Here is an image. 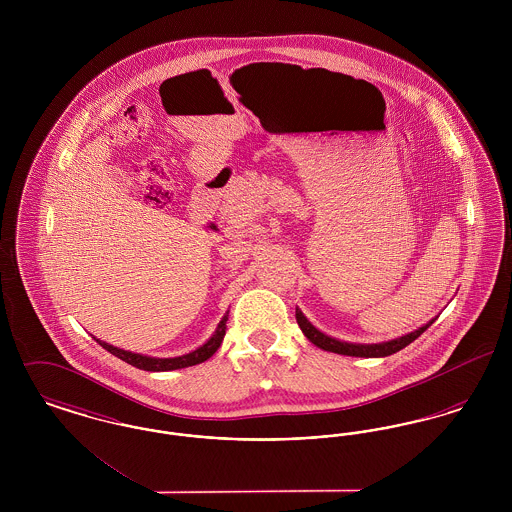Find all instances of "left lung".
Masks as SVG:
<instances>
[{"label":"left lung","mask_w":512,"mask_h":512,"mask_svg":"<svg viewBox=\"0 0 512 512\" xmlns=\"http://www.w3.org/2000/svg\"><path fill=\"white\" fill-rule=\"evenodd\" d=\"M295 318H297V324H299L301 332L305 334V338L311 343H315L320 349L338 353V355H347V357H366V359L368 357H388V355L401 351L403 347L413 343L422 332H426L428 326H432V322L436 320V318H432L428 324L420 326L418 330H414L411 334H405L401 338H395V340L382 341V343H349V341L336 340V338L320 332L317 326H313L301 313V309H297V307H295Z\"/></svg>","instance_id":"left-lung-1"}]
</instances>
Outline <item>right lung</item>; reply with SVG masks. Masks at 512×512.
I'll list each match as a JSON object with an SVG mask.
<instances>
[{
	"instance_id": "obj_1",
	"label": "right lung",
	"mask_w": 512,
	"mask_h": 512,
	"mask_svg": "<svg viewBox=\"0 0 512 512\" xmlns=\"http://www.w3.org/2000/svg\"><path fill=\"white\" fill-rule=\"evenodd\" d=\"M226 320H228V311L226 315L220 318L219 326L215 330V334L205 341L203 345H199L194 351L186 353V355H180V357H169V359H159V357H149V355H142V353H132V351H124L119 349L107 341H98L99 345L103 349H107L111 355L119 357L124 363L128 365L136 366L140 370H147V372H167V370H176V368H186V366L199 365L203 361H207L209 357L215 355V351L219 349L220 343L224 340V334H226Z\"/></svg>"
}]
</instances>
